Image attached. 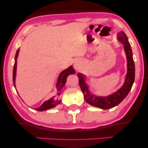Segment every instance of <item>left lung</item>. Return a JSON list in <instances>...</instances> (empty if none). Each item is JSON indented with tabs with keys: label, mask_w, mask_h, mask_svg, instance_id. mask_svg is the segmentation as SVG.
Instances as JSON below:
<instances>
[{
	"label": "left lung",
	"mask_w": 148,
	"mask_h": 148,
	"mask_svg": "<svg viewBox=\"0 0 148 148\" xmlns=\"http://www.w3.org/2000/svg\"><path fill=\"white\" fill-rule=\"evenodd\" d=\"M118 40L122 42L124 45L125 52L126 53L127 60V73L126 78L123 86L112 94L108 96L101 97L96 96L91 94L89 91L88 87L85 82V75L82 73H78L79 84L84 95L85 100L88 104L93 106L98 107L102 109H109L116 106L126 98L127 94L130 92L135 79V64L133 58L132 50L129 44L128 38L123 32H120L118 34Z\"/></svg>",
	"instance_id": "obj_1"
}]
</instances>
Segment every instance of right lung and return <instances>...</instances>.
Returning <instances> with one entry per match:
<instances>
[{
	"label": "right lung",
	"mask_w": 148,
	"mask_h": 148,
	"mask_svg": "<svg viewBox=\"0 0 148 148\" xmlns=\"http://www.w3.org/2000/svg\"><path fill=\"white\" fill-rule=\"evenodd\" d=\"M19 49L17 50L16 52L15 57V64H14V67H13V84L14 86L15 87V77H16V70H17V58L18 56V54H19ZM75 73V70L73 69L72 66H71L66 69L64 70L63 71L61 72V73L59 75L58 78L57 84H56V88H57V96H59L60 95V90H62V88L65 85V83L66 82V78L70 74H74ZM60 103V100H55L54 99V96L52 97L49 100L47 101H45L39 108H36V110L38 111H44L48 109L52 108L56 106H57L58 104H59Z\"/></svg>",
	"instance_id": "add662e5"
}]
</instances>
